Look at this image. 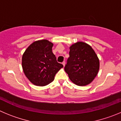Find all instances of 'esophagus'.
Returning <instances> with one entry per match:
<instances>
[{"label": "esophagus", "instance_id": "34e87169", "mask_svg": "<svg viewBox=\"0 0 121 121\" xmlns=\"http://www.w3.org/2000/svg\"><path fill=\"white\" fill-rule=\"evenodd\" d=\"M65 61H63V63H62V64H63V66H65Z\"/></svg>", "mask_w": 121, "mask_h": 121}]
</instances>
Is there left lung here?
I'll return each mask as SVG.
<instances>
[{
  "label": "left lung",
  "mask_w": 121,
  "mask_h": 121,
  "mask_svg": "<svg viewBox=\"0 0 121 121\" xmlns=\"http://www.w3.org/2000/svg\"><path fill=\"white\" fill-rule=\"evenodd\" d=\"M99 69V61L90 45L79 42L70 46L65 70L74 84L79 86L90 84L97 75Z\"/></svg>",
  "instance_id": "left-lung-1"
}]
</instances>
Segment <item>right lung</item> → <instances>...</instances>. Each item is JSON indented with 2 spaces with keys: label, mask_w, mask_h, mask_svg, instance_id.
Instances as JSON below:
<instances>
[{
  "label": "right lung",
  "mask_w": 121,
  "mask_h": 121,
  "mask_svg": "<svg viewBox=\"0 0 121 121\" xmlns=\"http://www.w3.org/2000/svg\"><path fill=\"white\" fill-rule=\"evenodd\" d=\"M53 43L47 40H38L26 49L22 56V68L29 81L35 86H44L54 79L63 65L56 61L52 48Z\"/></svg>",
  "instance_id": "1"
}]
</instances>
